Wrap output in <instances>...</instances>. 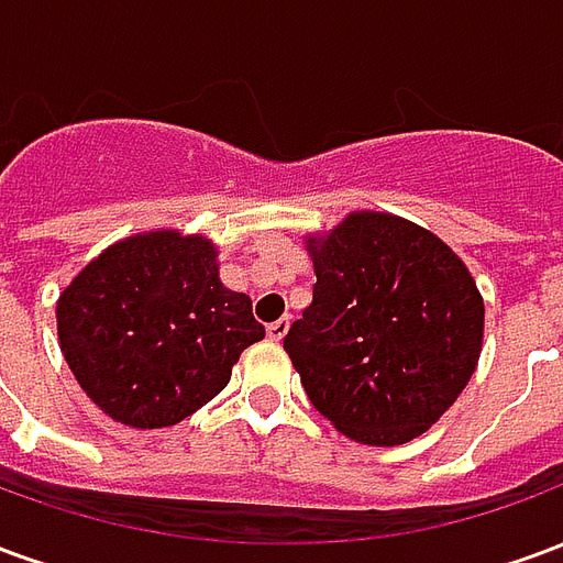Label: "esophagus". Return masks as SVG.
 <instances>
[{"label": "esophagus", "mask_w": 563, "mask_h": 563, "mask_svg": "<svg viewBox=\"0 0 563 563\" xmlns=\"http://www.w3.org/2000/svg\"><path fill=\"white\" fill-rule=\"evenodd\" d=\"M286 331H289V317L277 319V322H268L271 341H283V338H286Z\"/></svg>", "instance_id": "34e87169"}]
</instances>
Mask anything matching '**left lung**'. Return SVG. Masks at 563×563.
Masks as SVG:
<instances>
[{
    "label": "left lung",
    "mask_w": 563,
    "mask_h": 563,
    "mask_svg": "<svg viewBox=\"0 0 563 563\" xmlns=\"http://www.w3.org/2000/svg\"><path fill=\"white\" fill-rule=\"evenodd\" d=\"M307 253L313 301L283 350L310 404L367 446L424 434L483 350L485 305L467 265L437 234L379 210L310 234Z\"/></svg>",
    "instance_id": "1"
}]
</instances>
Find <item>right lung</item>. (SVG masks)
<instances>
[{"label": "right lung", "instance_id": "obj_1", "mask_svg": "<svg viewBox=\"0 0 563 563\" xmlns=\"http://www.w3.org/2000/svg\"><path fill=\"white\" fill-rule=\"evenodd\" d=\"M59 350L90 401L129 428H168L217 398L265 338L250 295L220 280L217 246L177 229L132 234L56 301Z\"/></svg>", "mask_w": 563, "mask_h": 563}]
</instances>
